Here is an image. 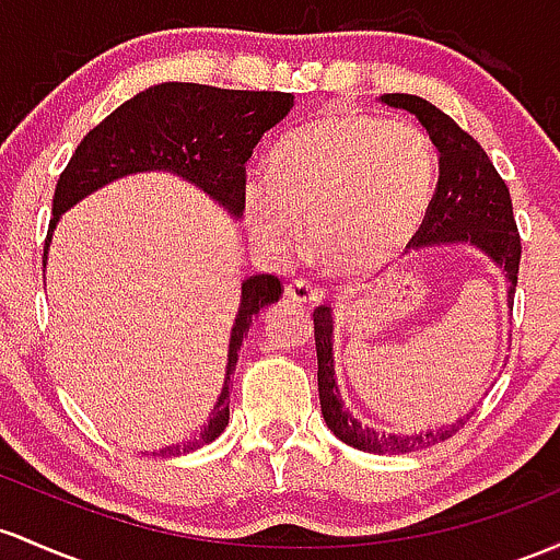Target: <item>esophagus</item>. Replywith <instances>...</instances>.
Masks as SVG:
<instances>
[{"label": "esophagus", "instance_id": "34e87169", "mask_svg": "<svg viewBox=\"0 0 560 560\" xmlns=\"http://www.w3.org/2000/svg\"><path fill=\"white\" fill-rule=\"evenodd\" d=\"M284 294L290 300H294V303H303V305H313L322 300V292H318L316 287L305 279H292L290 284L284 287Z\"/></svg>", "mask_w": 560, "mask_h": 560}]
</instances>
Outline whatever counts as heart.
I'll use <instances>...</instances> for the list:
<instances>
[{
  "label": "heart",
  "instance_id": "heart-1",
  "mask_svg": "<svg viewBox=\"0 0 560 560\" xmlns=\"http://www.w3.org/2000/svg\"><path fill=\"white\" fill-rule=\"evenodd\" d=\"M435 153L409 121L327 110L298 127L244 180V220L257 244L290 255L305 233L335 273L388 266L425 220Z\"/></svg>",
  "mask_w": 560,
  "mask_h": 560
}]
</instances>
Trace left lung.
Segmentation results:
<instances>
[{
    "label": "left lung",
    "mask_w": 560,
    "mask_h": 560,
    "mask_svg": "<svg viewBox=\"0 0 560 560\" xmlns=\"http://www.w3.org/2000/svg\"><path fill=\"white\" fill-rule=\"evenodd\" d=\"M380 103L390 108L409 110L417 116L439 151V186L428 205V214L420 231L411 238L417 249L446 247V244H468L481 255H487L497 268H502L508 281V303L513 305L515 284H518L521 236L513 220V201L510 190L487 151L459 130L457 121L439 110L433 103L417 95H383ZM313 337H316L318 355V398L327 428L348 446L372 454H409L417 450L441 444L452 439L465 420L463 415L454 422L439 428L420 430V433H385L370 428L353 417L342 404L335 374V311L322 305L313 313Z\"/></svg>",
    "instance_id": "obj_1"
}]
</instances>
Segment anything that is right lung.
<instances>
[{"label": "right lung", "instance_id": "right-lung-1", "mask_svg": "<svg viewBox=\"0 0 560 560\" xmlns=\"http://www.w3.org/2000/svg\"><path fill=\"white\" fill-rule=\"evenodd\" d=\"M294 106L292 92L218 90L207 84L162 82L138 92L108 114L95 130L84 135L69 167L60 175L52 196V220L45 242V266L58 220L73 205L121 177L140 172H170L196 186L223 207L233 220H242L247 162L262 135L273 130ZM276 276L257 273L242 281V300L233 318L223 390L210 411V420L183 444L164 446L153 457H180L212 444L229 425V385L236 370L238 350L252 327V318L281 298Z\"/></svg>", "mask_w": 560, "mask_h": 560}]
</instances>
